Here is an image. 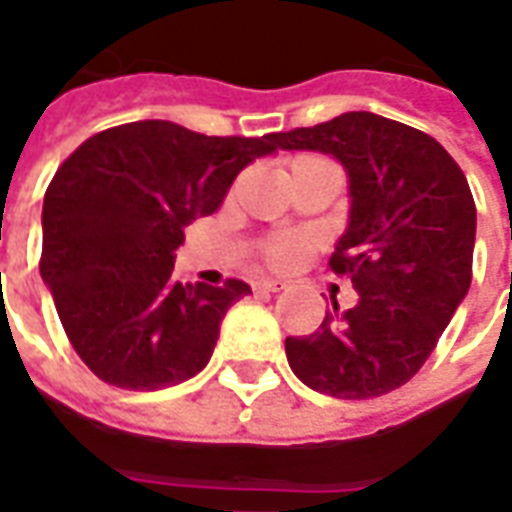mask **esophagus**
<instances>
[{"instance_id": "34e87169", "label": "esophagus", "mask_w": 512, "mask_h": 512, "mask_svg": "<svg viewBox=\"0 0 512 512\" xmlns=\"http://www.w3.org/2000/svg\"><path fill=\"white\" fill-rule=\"evenodd\" d=\"M255 290H266V293H279V290H285V282H282V279H257Z\"/></svg>"}]
</instances>
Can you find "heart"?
<instances>
[{"label": "heart", "instance_id": "1", "mask_svg": "<svg viewBox=\"0 0 512 512\" xmlns=\"http://www.w3.org/2000/svg\"><path fill=\"white\" fill-rule=\"evenodd\" d=\"M304 164H332V161L318 156H301L296 158L293 169L304 167ZM307 249H310V241L301 238V235H271L266 244H263V260L274 268H293L296 263H301V257L307 255Z\"/></svg>", "mask_w": 512, "mask_h": 512}]
</instances>
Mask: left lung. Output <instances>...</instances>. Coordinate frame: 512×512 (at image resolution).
<instances>
[{"label":"left lung","mask_w":512,"mask_h":512,"mask_svg":"<svg viewBox=\"0 0 512 512\" xmlns=\"http://www.w3.org/2000/svg\"><path fill=\"white\" fill-rule=\"evenodd\" d=\"M321 150L351 180V222L329 257L359 301L288 337L290 370L323 395L365 400L417 376L472 285L477 208L463 169L419 128L373 112L274 134Z\"/></svg>","instance_id":"8db88e82"}]
</instances>
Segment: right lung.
Instances as JSON below:
<instances>
[{
    "label": "right lung",
    "instance_id": "right-lung-1",
    "mask_svg": "<svg viewBox=\"0 0 512 512\" xmlns=\"http://www.w3.org/2000/svg\"><path fill=\"white\" fill-rule=\"evenodd\" d=\"M274 134L205 136L169 120L98 131L65 158L43 200L40 277L73 351L106 384L153 392L197 376L241 279L180 285L183 227L222 205Z\"/></svg>",
    "mask_w": 512,
    "mask_h": 512
}]
</instances>
